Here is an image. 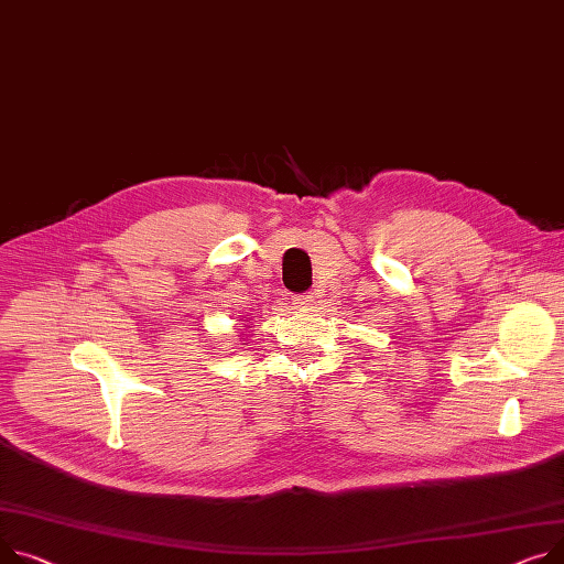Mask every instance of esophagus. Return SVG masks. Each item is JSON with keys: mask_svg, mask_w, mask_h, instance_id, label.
<instances>
[{"mask_svg": "<svg viewBox=\"0 0 564 564\" xmlns=\"http://www.w3.org/2000/svg\"><path fill=\"white\" fill-rule=\"evenodd\" d=\"M315 304V294L313 292H306V294H296L294 296V306L299 308H308Z\"/></svg>", "mask_w": 564, "mask_h": 564, "instance_id": "esophagus-1", "label": "esophagus"}]
</instances>
